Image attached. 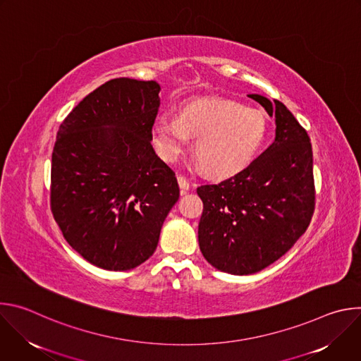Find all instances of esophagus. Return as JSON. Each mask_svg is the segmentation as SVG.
I'll return each mask as SVG.
<instances>
[{"label": "esophagus", "instance_id": "obj_1", "mask_svg": "<svg viewBox=\"0 0 361 361\" xmlns=\"http://www.w3.org/2000/svg\"><path fill=\"white\" fill-rule=\"evenodd\" d=\"M177 181H178V185H180V191H181V194H185V192L188 191V188H190V183H188V180H187L185 177H183V176H177Z\"/></svg>", "mask_w": 361, "mask_h": 361}]
</instances>
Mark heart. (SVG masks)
I'll return each mask as SVG.
<instances>
[{"label": "heart", "instance_id": "obj_1", "mask_svg": "<svg viewBox=\"0 0 361 361\" xmlns=\"http://www.w3.org/2000/svg\"><path fill=\"white\" fill-rule=\"evenodd\" d=\"M159 156L174 163L197 137L194 154L210 177L226 178L243 171L260 151L267 135V120L259 110L237 101L204 97L191 99L178 117L159 116L151 127Z\"/></svg>", "mask_w": 361, "mask_h": 361}]
</instances>
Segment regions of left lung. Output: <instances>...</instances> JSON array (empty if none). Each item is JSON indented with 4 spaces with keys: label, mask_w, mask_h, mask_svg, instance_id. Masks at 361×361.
<instances>
[{
    "label": "left lung",
    "mask_w": 361,
    "mask_h": 361,
    "mask_svg": "<svg viewBox=\"0 0 361 361\" xmlns=\"http://www.w3.org/2000/svg\"><path fill=\"white\" fill-rule=\"evenodd\" d=\"M248 97L276 117L274 142L235 176L197 188L200 250L213 267L237 276L277 262L304 234L316 205L310 137L279 99Z\"/></svg>",
    "instance_id": "8db88e82"
}]
</instances>
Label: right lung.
Returning a JSON list of instances; mask_svg holds the SVG:
<instances>
[{
	"label": "right lung",
	"instance_id": "add662e5",
	"mask_svg": "<svg viewBox=\"0 0 361 361\" xmlns=\"http://www.w3.org/2000/svg\"><path fill=\"white\" fill-rule=\"evenodd\" d=\"M160 90L156 81L110 80L57 133L51 213L67 243L99 269L124 271L148 260L180 197L176 173L151 145Z\"/></svg>",
	"mask_w": 361,
	"mask_h": 361
}]
</instances>
